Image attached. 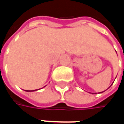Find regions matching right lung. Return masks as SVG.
<instances>
[{
	"instance_id": "1",
	"label": "right lung",
	"mask_w": 124,
	"mask_h": 124,
	"mask_svg": "<svg viewBox=\"0 0 124 124\" xmlns=\"http://www.w3.org/2000/svg\"><path fill=\"white\" fill-rule=\"evenodd\" d=\"M31 91H33V90H27V92H31Z\"/></svg>"
}]
</instances>
